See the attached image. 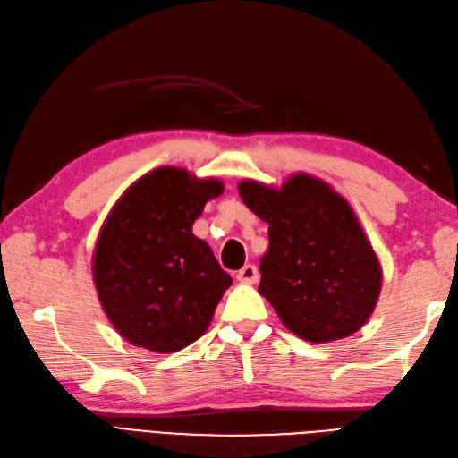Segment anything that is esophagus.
Here are the masks:
<instances>
[{
    "mask_svg": "<svg viewBox=\"0 0 458 458\" xmlns=\"http://www.w3.org/2000/svg\"><path fill=\"white\" fill-rule=\"evenodd\" d=\"M237 281L245 284H253L259 281V268L255 265H245L237 270Z\"/></svg>",
    "mask_w": 458,
    "mask_h": 458,
    "instance_id": "34e87169",
    "label": "esophagus"
}]
</instances>
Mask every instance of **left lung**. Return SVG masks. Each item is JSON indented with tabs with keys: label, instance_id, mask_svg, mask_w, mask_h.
I'll return each mask as SVG.
<instances>
[{
	"label": "left lung",
	"instance_id": "8db88e82",
	"mask_svg": "<svg viewBox=\"0 0 458 458\" xmlns=\"http://www.w3.org/2000/svg\"><path fill=\"white\" fill-rule=\"evenodd\" d=\"M247 208L268 223L259 293L298 338L334 342L358 332L381 291V267L350 203L308 174L283 188L239 183Z\"/></svg>",
	"mask_w": 458,
	"mask_h": 458
}]
</instances>
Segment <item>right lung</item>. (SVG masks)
I'll list each match as a JSON object with an SVG mask.
<instances>
[{"instance_id": "obj_1", "label": "right lung", "mask_w": 458, "mask_h": 458, "mask_svg": "<svg viewBox=\"0 0 458 458\" xmlns=\"http://www.w3.org/2000/svg\"><path fill=\"white\" fill-rule=\"evenodd\" d=\"M219 180L164 165L130 185L102 225L92 259L98 301L124 340L172 353L208 330L231 276L191 233Z\"/></svg>"}]
</instances>
